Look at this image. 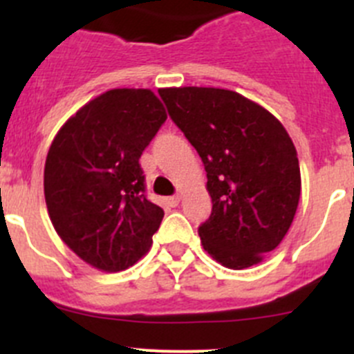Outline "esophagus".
Returning a JSON list of instances; mask_svg holds the SVG:
<instances>
[{"instance_id": "34e87169", "label": "esophagus", "mask_w": 354, "mask_h": 354, "mask_svg": "<svg viewBox=\"0 0 354 354\" xmlns=\"http://www.w3.org/2000/svg\"><path fill=\"white\" fill-rule=\"evenodd\" d=\"M180 200H181L180 195H173V197L166 198V202H167V205H171V207H176L178 203H180Z\"/></svg>"}]
</instances>
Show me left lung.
<instances>
[{
  "label": "left lung",
  "mask_w": 354,
  "mask_h": 354,
  "mask_svg": "<svg viewBox=\"0 0 354 354\" xmlns=\"http://www.w3.org/2000/svg\"><path fill=\"white\" fill-rule=\"evenodd\" d=\"M159 95L205 166L212 198V212L198 227L205 252L234 270L262 262L286 236L301 192L286 128L226 88H160Z\"/></svg>",
  "instance_id": "8db88e82"
}]
</instances>
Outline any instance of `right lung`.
<instances>
[{
  "mask_svg": "<svg viewBox=\"0 0 354 354\" xmlns=\"http://www.w3.org/2000/svg\"><path fill=\"white\" fill-rule=\"evenodd\" d=\"M167 114L149 88H113L58 131L44 167L49 217L88 266L124 270L149 252L164 210L145 197L140 159Z\"/></svg>",
  "mask_w": 354,
  "mask_h": 354,
  "instance_id": "right-lung-1",
  "label": "right lung"
}]
</instances>
